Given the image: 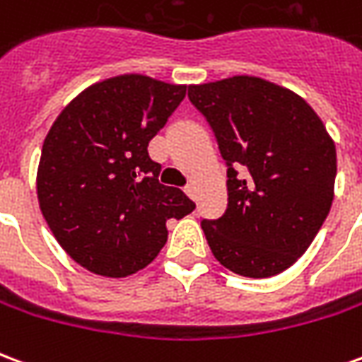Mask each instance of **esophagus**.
Segmentation results:
<instances>
[{"label": "esophagus", "instance_id": "1", "mask_svg": "<svg viewBox=\"0 0 362 362\" xmlns=\"http://www.w3.org/2000/svg\"><path fill=\"white\" fill-rule=\"evenodd\" d=\"M184 192H186V196L192 197L194 202H197V189H196V186H194V184L186 186V188H184Z\"/></svg>", "mask_w": 362, "mask_h": 362}]
</instances>
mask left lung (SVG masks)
<instances>
[{"instance_id":"left-lung-1","label":"left lung","mask_w":362,"mask_h":362,"mask_svg":"<svg viewBox=\"0 0 362 362\" xmlns=\"http://www.w3.org/2000/svg\"><path fill=\"white\" fill-rule=\"evenodd\" d=\"M188 96L227 163V209L202 221L213 256L244 277L285 272L334 202V139L304 98L259 77L189 85Z\"/></svg>"}]
</instances>
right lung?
Here are the masks:
<instances>
[{"label":"right lung","instance_id":"1","mask_svg":"<svg viewBox=\"0 0 362 362\" xmlns=\"http://www.w3.org/2000/svg\"><path fill=\"white\" fill-rule=\"evenodd\" d=\"M186 96L137 74L90 85L62 110L46 135L36 174L44 219L85 269L127 277L149 266L168 238L166 221L196 204L158 184L149 141Z\"/></svg>","mask_w":362,"mask_h":362}]
</instances>
